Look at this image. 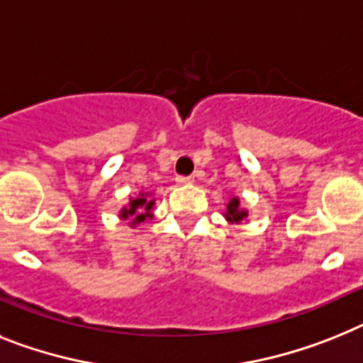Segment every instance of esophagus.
I'll return each instance as SVG.
<instances>
[{
  "instance_id": "1",
  "label": "esophagus",
  "mask_w": 363,
  "mask_h": 363,
  "mask_svg": "<svg viewBox=\"0 0 363 363\" xmlns=\"http://www.w3.org/2000/svg\"><path fill=\"white\" fill-rule=\"evenodd\" d=\"M177 181V184H190L191 182V177H182V175H179L175 179Z\"/></svg>"
}]
</instances>
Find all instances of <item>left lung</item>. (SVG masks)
Masks as SVG:
<instances>
[{"mask_svg":"<svg viewBox=\"0 0 363 363\" xmlns=\"http://www.w3.org/2000/svg\"><path fill=\"white\" fill-rule=\"evenodd\" d=\"M225 212H227V214H225V216H227L228 221H236V223H240V221H242L243 218H247V212L240 208L238 197H233V199L228 201V203H227V210H225Z\"/></svg>","mask_w":363,"mask_h":363,"instance_id":"obj_1","label":"left lung"}]
</instances>
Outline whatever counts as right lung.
Here are the masks:
<instances>
[{"label":"right lung","instance_id":"right-lung-1","mask_svg":"<svg viewBox=\"0 0 363 363\" xmlns=\"http://www.w3.org/2000/svg\"><path fill=\"white\" fill-rule=\"evenodd\" d=\"M155 205V199H149L145 194H140V197L130 199L129 206L123 208L121 218H130L133 225H140L145 221V218H151V208Z\"/></svg>","mask_w":363,"mask_h":363}]
</instances>
